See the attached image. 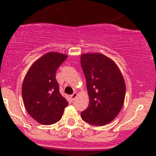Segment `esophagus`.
I'll return each instance as SVG.
<instances>
[{
	"instance_id": "1",
	"label": "esophagus",
	"mask_w": 156,
	"mask_h": 156,
	"mask_svg": "<svg viewBox=\"0 0 156 156\" xmlns=\"http://www.w3.org/2000/svg\"><path fill=\"white\" fill-rule=\"evenodd\" d=\"M77 96H78V94H77V93H75H75H74V94H72V95L70 96V97H71V99H72V100H75V98H76Z\"/></svg>"
}]
</instances>
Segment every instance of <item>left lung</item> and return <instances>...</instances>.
<instances>
[{"instance_id": "1", "label": "left lung", "mask_w": 156, "mask_h": 156, "mask_svg": "<svg viewBox=\"0 0 156 156\" xmlns=\"http://www.w3.org/2000/svg\"><path fill=\"white\" fill-rule=\"evenodd\" d=\"M81 64L90 99L81 119L95 126L107 125L124 105L126 87L122 72L114 61L99 53L82 54Z\"/></svg>"}]
</instances>
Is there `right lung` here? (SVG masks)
I'll list each match as a JSON object with an SVG mask.
<instances>
[{"label":"right lung","instance_id":"1","mask_svg":"<svg viewBox=\"0 0 156 156\" xmlns=\"http://www.w3.org/2000/svg\"><path fill=\"white\" fill-rule=\"evenodd\" d=\"M67 55L49 52L28 71L22 87L26 111L36 122L50 125L59 122L69 103L59 93L56 72Z\"/></svg>","mask_w":156,"mask_h":156}]
</instances>
